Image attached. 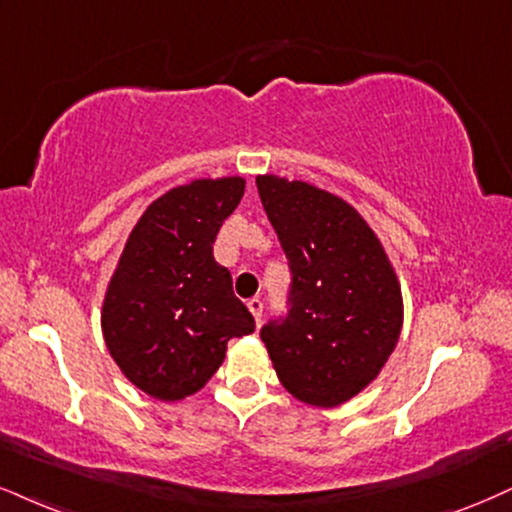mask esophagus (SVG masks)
Masks as SVG:
<instances>
[{
	"mask_svg": "<svg viewBox=\"0 0 512 512\" xmlns=\"http://www.w3.org/2000/svg\"><path fill=\"white\" fill-rule=\"evenodd\" d=\"M249 311H251V315H254V320L256 323H261V315H263V301L261 299H249Z\"/></svg>",
	"mask_w": 512,
	"mask_h": 512,
	"instance_id": "esophagus-1",
	"label": "esophagus"
}]
</instances>
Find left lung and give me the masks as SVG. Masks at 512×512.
<instances>
[{"mask_svg": "<svg viewBox=\"0 0 512 512\" xmlns=\"http://www.w3.org/2000/svg\"><path fill=\"white\" fill-rule=\"evenodd\" d=\"M258 194L292 268V308L261 330L294 399L342 406L377 380L399 342L403 296L361 213L304 180L258 175Z\"/></svg>", "mask_w": 512, "mask_h": 512, "instance_id": "obj_1", "label": "left lung"}]
</instances>
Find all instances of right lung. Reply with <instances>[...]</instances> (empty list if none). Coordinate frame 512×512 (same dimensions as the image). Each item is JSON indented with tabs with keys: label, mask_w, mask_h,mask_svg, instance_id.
Returning a JSON list of instances; mask_svg holds the SVG:
<instances>
[{
	"label": "right lung",
	"mask_w": 512,
	"mask_h": 512,
	"mask_svg": "<svg viewBox=\"0 0 512 512\" xmlns=\"http://www.w3.org/2000/svg\"><path fill=\"white\" fill-rule=\"evenodd\" d=\"M242 175L201 178L151 201L132 227L102 304L106 349L137 389L159 401L197 394L227 342L254 332L213 242L244 197Z\"/></svg>",
	"instance_id": "right-lung-1"
}]
</instances>
